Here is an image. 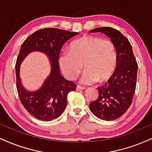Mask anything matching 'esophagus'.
Wrapping results in <instances>:
<instances>
[{
	"label": "esophagus",
	"mask_w": 152,
	"mask_h": 152,
	"mask_svg": "<svg viewBox=\"0 0 152 152\" xmlns=\"http://www.w3.org/2000/svg\"><path fill=\"white\" fill-rule=\"evenodd\" d=\"M84 87H82V86H76V90L77 91H80V90H83L84 89Z\"/></svg>",
	"instance_id": "1"
}]
</instances>
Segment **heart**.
Masks as SVG:
<instances>
[{
  "label": "heart",
  "mask_w": 152,
  "mask_h": 152,
  "mask_svg": "<svg viewBox=\"0 0 152 152\" xmlns=\"http://www.w3.org/2000/svg\"><path fill=\"white\" fill-rule=\"evenodd\" d=\"M58 64L64 76L74 80L81 72V83L92 84L107 81L117 66V52L114 43L109 39L86 36L71 43L69 50L61 53Z\"/></svg>",
  "instance_id": "b5f03b06"
}]
</instances>
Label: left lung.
Wrapping results in <instances>:
<instances>
[{"instance_id":"8db88e82","label":"left lung","mask_w":152,"mask_h":152,"mask_svg":"<svg viewBox=\"0 0 152 152\" xmlns=\"http://www.w3.org/2000/svg\"><path fill=\"white\" fill-rule=\"evenodd\" d=\"M101 32L114 43L117 52V66L104 85L98 87L99 97L90 103L91 111L103 120L121 117L132 104L137 84L138 64L129 40L119 31L110 27H99L90 33Z\"/></svg>"}]
</instances>
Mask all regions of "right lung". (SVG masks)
Instances as JSON below:
<instances>
[{
  "mask_svg": "<svg viewBox=\"0 0 152 152\" xmlns=\"http://www.w3.org/2000/svg\"><path fill=\"white\" fill-rule=\"evenodd\" d=\"M78 34L79 33L47 28L31 34L20 47L15 63L17 91L24 108L41 121H49L60 116L66 107L68 94L76 90V85L65 79L61 74L58 61L64 43ZM32 51L46 54L50 58L52 68L42 86L36 92L26 90L22 86L20 78V65Z\"/></svg>",
  "mask_w": 152,
  "mask_h": 152,
  "instance_id": "obj_1",
  "label": "right lung"
}]
</instances>
